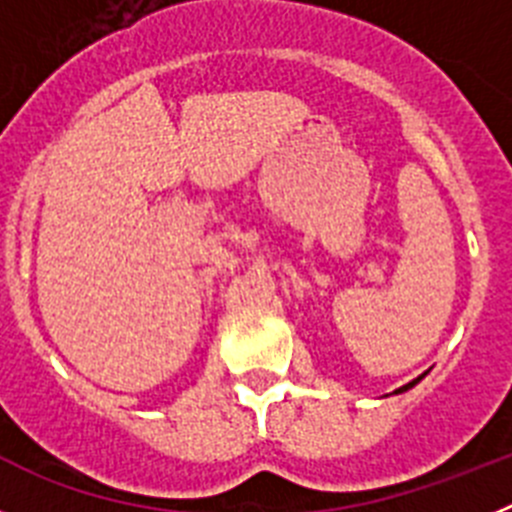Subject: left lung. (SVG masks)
<instances>
[{
	"label": "left lung",
	"mask_w": 512,
	"mask_h": 512,
	"mask_svg": "<svg viewBox=\"0 0 512 512\" xmlns=\"http://www.w3.org/2000/svg\"><path fill=\"white\" fill-rule=\"evenodd\" d=\"M423 377H425V374H420V377H415V379H413V382H408V384H402V387H397V390H395V392H392V395H400V392H408V390H413L415 384H418V382H420V379H423Z\"/></svg>",
	"instance_id": "obj_1"
}]
</instances>
